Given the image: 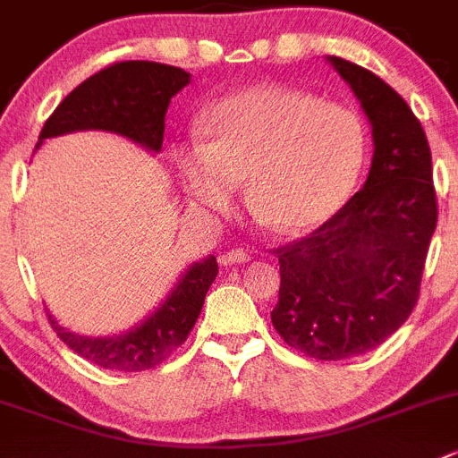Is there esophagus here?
Instances as JSON below:
<instances>
[{
  "mask_svg": "<svg viewBox=\"0 0 458 458\" xmlns=\"http://www.w3.org/2000/svg\"><path fill=\"white\" fill-rule=\"evenodd\" d=\"M251 254L242 247H236V250H229L226 254H222L220 263L222 265H241V263H250Z\"/></svg>",
  "mask_w": 458,
  "mask_h": 458,
  "instance_id": "1",
  "label": "esophagus"
}]
</instances>
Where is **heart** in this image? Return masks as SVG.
<instances>
[{"label": "heart", "mask_w": 458, "mask_h": 458, "mask_svg": "<svg viewBox=\"0 0 458 458\" xmlns=\"http://www.w3.org/2000/svg\"><path fill=\"white\" fill-rule=\"evenodd\" d=\"M202 141L173 150L182 186L204 211L226 208L242 180L250 207L278 233L328 222L355 191L367 159V130L346 106L265 85L226 96L199 119Z\"/></svg>", "instance_id": "obj_1"}]
</instances>
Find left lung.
I'll return each mask as SVG.
<instances>
[{"label":"left lung","mask_w":458,"mask_h":458,"mask_svg":"<svg viewBox=\"0 0 458 458\" xmlns=\"http://www.w3.org/2000/svg\"><path fill=\"white\" fill-rule=\"evenodd\" d=\"M373 128L367 184L306 238L272 250L281 265L272 324L287 346L337 362L394 335L418 303L438 207L432 152L403 96L330 55Z\"/></svg>","instance_id":"8db88e82"}]
</instances>
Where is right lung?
<instances>
[{"mask_svg":"<svg viewBox=\"0 0 458 458\" xmlns=\"http://www.w3.org/2000/svg\"><path fill=\"white\" fill-rule=\"evenodd\" d=\"M189 81L191 73L171 64L148 60L110 64L67 94L47 119L40 143L73 130H107L132 139L148 150L159 152L168 103L189 85ZM216 256L195 263L161 308L128 335L106 339L81 337L55 324L49 315L51 328L73 352L96 367L123 373L148 371L159 367L186 342L202 312L204 297L216 281Z\"/></svg>","mask_w":458,"mask_h":458,"instance_id":"1","label":"right lung"}]
</instances>
